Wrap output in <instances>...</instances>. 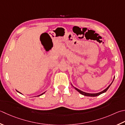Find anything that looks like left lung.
Masks as SVG:
<instances>
[{
    "label": "left lung",
    "mask_w": 125,
    "mask_h": 125,
    "mask_svg": "<svg viewBox=\"0 0 125 125\" xmlns=\"http://www.w3.org/2000/svg\"><path fill=\"white\" fill-rule=\"evenodd\" d=\"M114 79H113V81H112V82L111 83V84H110L109 85H108V87L107 88H106L103 91H102V92H100V93H85V92H83V91H81V90H80V89H77V88H75V87H74V86H73V85H72V86L74 88L77 90V92H79L81 94H82V95H84V96H92V97H95V96H99V95H100V94H102V93H105L106 92L107 90L108 89V88H109V87L111 86V85L112 84V83H113V81H114Z\"/></svg>",
    "instance_id": "left-lung-1"
}]
</instances>
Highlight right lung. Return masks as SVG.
<instances>
[{"instance_id": "add662e5", "label": "right lung", "mask_w": 125, "mask_h": 125, "mask_svg": "<svg viewBox=\"0 0 125 125\" xmlns=\"http://www.w3.org/2000/svg\"><path fill=\"white\" fill-rule=\"evenodd\" d=\"M17 92H18V93H20V94H21L20 92H19L18 91H17ZM44 93H45V92H44V93H42V94H41V95H38V96H41V95H43V94Z\"/></svg>"}]
</instances>
